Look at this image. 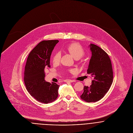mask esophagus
<instances>
[{
  "label": "esophagus",
  "instance_id": "esophagus-1",
  "mask_svg": "<svg viewBox=\"0 0 133 133\" xmlns=\"http://www.w3.org/2000/svg\"><path fill=\"white\" fill-rule=\"evenodd\" d=\"M64 82H74V80H71V79H66L64 80Z\"/></svg>",
  "mask_w": 133,
  "mask_h": 133
}]
</instances>
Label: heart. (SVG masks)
<instances>
[{"label": "heart", "mask_w": 133, "mask_h": 133, "mask_svg": "<svg viewBox=\"0 0 133 133\" xmlns=\"http://www.w3.org/2000/svg\"><path fill=\"white\" fill-rule=\"evenodd\" d=\"M66 49L76 59L80 58L84 55L85 50L82 46L78 43H72L68 45ZM61 57V53L60 51L57 52L53 56L52 61L56 64L60 62ZM73 71V70H72Z\"/></svg>", "instance_id": "obj_1"}]
</instances>
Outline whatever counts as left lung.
<instances>
[{
    "label": "left lung",
    "instance_id": "1",
    "mask_svg": "<svg viewBox=\"0 0 133 133\" xmlns=\"http://www.w3.org/2000/svg\"><path fill=\"white\" fill-rule=\"evenodd\" d=\"M92 56L87 73L93 79L90 87L84 86L81 98L87 102H94L102 99L109 90L113 81L111 59L108 54L98 46L89 45Z\"/></svg>",
    "mask_w": 133,
    "mask_h": 133
}]
</instances>
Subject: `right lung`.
Returning a JSON list of instances; mask_svg holds the SVG:
<instances>
[{"instance_id":"1","label":"right lung","mask_w":133,"mask_h":133,"mask_svg":"<svg viewBox=\"0 0 133 133\" xmlns=\"http://www.w3.org/2000/svg\"><path fill=\"white\" fill-rule=\"evenodd\" d=\"M58 40H43L30 53L24 68V82L28 92L36 100L43 103L55 101L59 85L44 80V70L50 68V57Z\"/></svg>"}]
</instances>
